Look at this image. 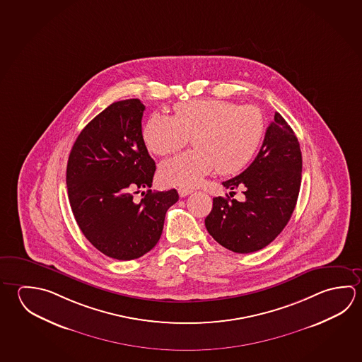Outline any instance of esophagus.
I'll use <instances>...</instances> for the list:
<instances>
[{
  "instance_id": "34e87169",
  "label": "esophagus",
  "mask_w": 362,
  "mask_h": 362,
  "mask_svg": "<svg viewBox=\"0 0 362 362\" xmlns=\"http://www.w3.org/2000/svg\"><path fill=\"white\" fill-rule=\"evenodd\" d=\"M179 196L180 197H187L190 193H193V190L189 189V188H184V187H180L178 188Z\"/></svg>"
}]
</instances>
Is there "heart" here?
Listing matches in <instances>:
<instances>
[{
  "mask_svg": "<svg viewBox=\"0 0 362 362\" xmlns=\"http://www.w3.org/2000/svg\"><path fill=\"white\" fill-rule=\"evenodd\" d=\"M264 134V118L254 105L221 99L179 103L174 115H151L142 128V141L153 155L164 156L192 137L193 150L160 164V180L168 185L194 187L217 168L230 175L252 160Z\"/></svg>",
  "mask_w": 362,
  "mask_h": 362,
  "instance_id": "obj_1",
  "label": "heart"
}]
</instances>
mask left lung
<instances>
[{
  "instance_id": "1",
  "label": "left lung",
  "mask_w": 362,
  "mask_h": 362,
  "mask_svg": "<svg viewBox=\"0 0 362 362\" xmlns=\"http://www.w3.org/2000/svg\"><path fill=\"white\" fill-rule=\"evenodd\" d=\"M303 159L298 137L284 117L274 113L253 163L223 182L234 190L245 187V201L216 197L204 225L222 247L253 253L272 243L285 228L298 202ZM235 192H230L233 197Z\"/></svg>"
}]
</instances>
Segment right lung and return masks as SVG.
<instances>
[{
    "mask_svg": "<svg viewBox=\"0 0 362 362\" xmlns=\"http://www.w3.org/2000/svg\"><path fill=\"white\" fill-rule=\"evenodd\" d=\"M145 105L139 99L110 104L78 134L67 163L71 209L85 238L113 259L131 260L159 241L175 189L151 188L155 161L142 141ZM139 190L137 191L136 189Z\"/></svg>",
    "mask_w": 362,
    "mask_h": 362,
    "instance_id": "1",
    "label": "right lung"
}]
</instances>
